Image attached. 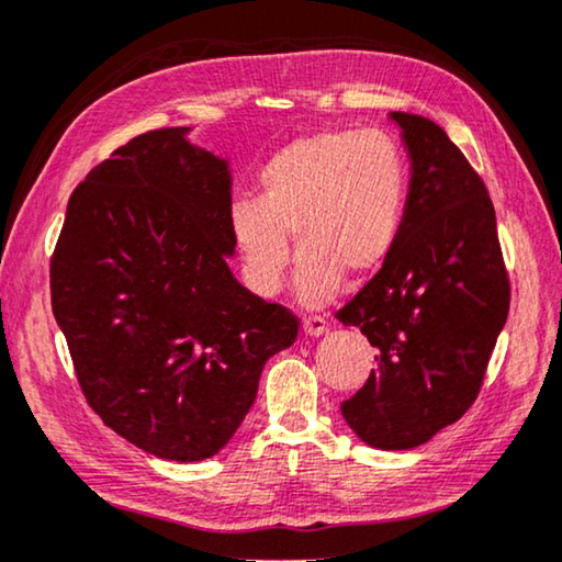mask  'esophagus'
Returning <instances> with one entry per match:
<instances>
[{"label":"esophagus","mask_w":562,"mask_h":562,"mask_svg":"<svg viewBox=\"0 0 562 562\" xmlns=\"http://www.w3.org/2000/svg\"><path fill=\"white\" fill-rule=\"evenodd\" d=\"M328 328V321L324 316H306L303 318V330L308 336H321Z\"/></svg>","instance_id":"esophagus-1"}]
</instances>
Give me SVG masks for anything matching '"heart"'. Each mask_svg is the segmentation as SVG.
<instances>
[{
  "mask_svg": "<svg viewBox=\"0 0 562 562\" xmlns=\"http://www.w3.org/2000/svg\"><path fill=\"white\" fill-rule=\"evenodd\" d=\"M256 199L228 211L248 286L273 296L299 256L296 291L321 306L344 273L366 279L389 261L408 201V161L391 134L324 128L289 142L256 177Z\"/></svg>",
  "mask_w": 562,
  "mask_h": 562,
  "instance_id": "1",
  "label": "heart"
}]
</instances>
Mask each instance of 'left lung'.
<instances>
[{
	"instance_id": "1",
	"label": "left lung",
	"mask_w": 562,
	"mask_h": 562,
	"mask_svg": "<svg viewBox=\"0 0 562 562\" xmlns=\"http://www.w3.org/2000/svg\"><path fill=\"white\" fill-rule=\"evenodd\" d=\"M411 159L389 261L338 311L375 348L341 413L363 443L408 450L473 406L510 308L495 209L463 151L426 116L393 112Z\"/></svg>"
}]
</instances>
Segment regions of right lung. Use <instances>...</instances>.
<instances>
[{"label": "right lung", "mask_w": 562, "mask_h": 562, "mask_svg": "<svg viewBox=\"0 0 562 562\" xmlns=\"http://www.w3.org/2000/svg\"><path fill=\"white\" fill-rule=\"evenodd\" d=\"M189 126L136 136L74 189L52 256V311L81 393L128 443L216 456L299 318L234 279L232 171Z\"/></svg>", "instance_id": "add662e5"}]
</instances>
